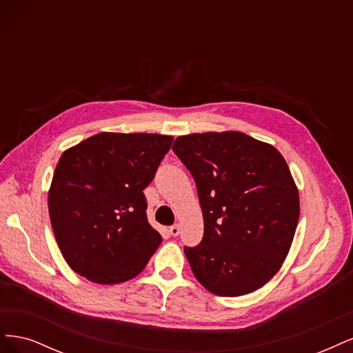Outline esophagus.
Segmentation results:
<instances>
[{
  "mask_svg": "<svg viewBox=\"0 0 353 353\" xmlns=\"http://www.w3.org/2000/svg\"><path fill=\"white\" fill-rule=\"evenodd\" d=\"M179 232H181V228H179L178 223H175V225H172V227L169 228V234H170V236L176 237V236H179Z\"/></svg>",
  "mask_w": 353,
  "mask_h": 353,
  "instance_id": "34e87169",
  "label": "esophagus"
}]
</instances>
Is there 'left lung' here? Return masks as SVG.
I'll return each mask as SVG.
<instances>
[{"instance_id":"1","label":"left lung","mask_w":353,"mask_h":353,"mask_svg":"<svg viewBox=\"0 0 353 353\" xmlns=\"http://www.w3.org/2000/svg\"><path fill=\"white\" fill-rule=\"evenodd\" d=\"M174 153L196 181L205 232L184 248L197 281L218 296L258 290L279 272L299 221V193L275 147L243 132L178 137Z\"/></svg>"}]
</instances>
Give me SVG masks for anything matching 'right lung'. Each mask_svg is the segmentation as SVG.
<instances>
[{
    "label": "right lung",
    "instance_id": "1",
    "mask_svg": "<svg viewBox=\"0 0 353 353\" xmlns=\"http://www.w3.org/2000/svg\"><path fill=\"white\" fill-rule=\"evenodd\" d=\"M174 138L100 132L61 154L48 212L63 258L90 281L117 284L140 274L162 243L147 221L143 190Z\"/></svg>",
    "mask_w": 353,
    "mask_h": 353
}]
</instances>
